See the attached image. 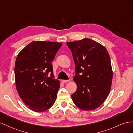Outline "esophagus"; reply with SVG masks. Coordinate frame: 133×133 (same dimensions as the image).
I'll return each instance as SVG.
<instances>
[{
	"instance_id": "obj_1",
	"label": "esophagus",
	"mask_w": 133,
	"mask_h": 133,
	"mask_svg": "<svg viewBox=\"0 0 133 133\" xmlns=\"http://www.w3.org/2000/svg\"><path fill=\"white\" fill-rule=\"evenodd\" d=\"M68 81H69V79H68V80L63 79V80H62V82H63V83H66V82H68Z\"/></svg>"
}]
</instances>
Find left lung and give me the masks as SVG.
<instances>
[{
	"label": "left lung",
	"instance_id": "obj_1",
	"mask_svg": "<svg viewBox=\"0 0 133 133\" xmlns=\"http://www.w3.org/2000/svg\"><path fill=\"white\" fill-rule=\"evenodd\" d=\"M76 66L74 81L77 90L71 95L73 103L84 111L101 105L111 88L113 72L105 47L91 39L67 42Z\"/></svg>",
	"mask_w": 133,
	"mask_h": 133
}]
</instances>
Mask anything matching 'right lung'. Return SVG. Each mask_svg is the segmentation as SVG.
Returning a JSON list of instances; mask_svg holds the SVG:
<instances>
[{"label": "right lung", "mask_w": 133, "mask_h": 133, "mask_svg": "<svg viewBox=\"0 0 133 133\" xmlns=\"http://www.w3.org/2000/svg\"><path fill=\"white\" fill-rule=\"evenodd\" d=\"M61 46L59 42L33 41L16 58V89L22 101L34 112L46 111L55 102L60 85L54 78L52 61Z\"/></svg>", "instance_id": "add662e5"}]
</instances>
